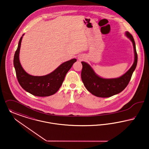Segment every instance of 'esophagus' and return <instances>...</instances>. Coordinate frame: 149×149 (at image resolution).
Here are the masks:
<instances>
[{
    "label": "esophagus",
    "instance_id": "esophagus-1",
    "mask_svg": "<svg viewBox=\"0 0 149 149\" xmlns=\"http://www.w3.org/2000/svg\"><path fill=\"white\" fill-rule=\"evenodd\" d=\"M82 59H83V58H82V57H78V59H79V61H82Z\"/></svg>",
    "mask_w": 149,
    "mask_h": 149
}]
</instances>
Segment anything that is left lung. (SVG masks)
I'll use <instances>...</instances> for the list:
<instances>
[{
    "instance_id": "1",
    "label": "left lung",
    "mask_w": 149,
    "mask_h": 149,
    "mask_svg": "<svg viewBox=\"0 0 149 149\" xmlns=\"http://www.w3.org/2000/svg\"><path fill=\"white\" fill-rule=\"evenodd\" d=\"M126 36L133 44L134 60L133 65L122 76L115 78H103L99 77L87 63L81 62L82 70L81 79L86 89L97 97H109L122 92L128 85L137 63V54L135 42L132 35L129 32H125Z\"/></svg>"
}]
</instances>
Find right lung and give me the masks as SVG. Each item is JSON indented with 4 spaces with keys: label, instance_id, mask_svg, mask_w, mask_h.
I'll list each match as a JSON object with an SVG mask.
<instances>
[{
    "label": "right lung",
    "instance_id": "right-lung-1",
    "mask_svg": "<svg viewBox=\"0 0 149 149\" xmlns=\"http://www.w3.org/2000/svg\"><path fill=\"white\" fill-rule=\"evenodd\" d=\"M19 41L14 56L13 64L16 76L21 86L25 91L36 96L45 97L56 93L63 84L67 73L71 69L76 59H72L61 64L52 73L42 76H34L28 74L22 68L19 59L22 37Z\"/></svg>",
    "mask_w": 149,
    "mask_h": 149
}]
</instances>
